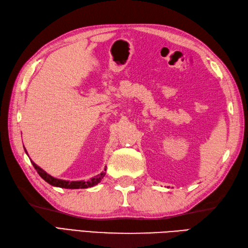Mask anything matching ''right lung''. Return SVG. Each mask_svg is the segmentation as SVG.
<instances>
[{
  "mask_svg": "<svg viewBox=\"0 0 248 248\" xmlns=\"http://www.w3.org/2000/svg\"><path fill=\"white\" fill-rule=\"evenodd\" d=\"M25 152H26V150H25ZM26 153H27V152H26ZM31 163H32V166L36 170V172L39 173V175L46 182H48L49 185H51L53 186H58V187H62V188H87V187H91V186H96L97 183L100 182V180L103 179L104 176L106 175L105 172H101L99 175L95 176V177H93V178L89 179L87 181H84V180H80V181L62 180V179L54 178V177L47 174L45 170H42L39 166H36V164L32 160H31ZM105 170H106V169H105Z\"/></svg>",
  "mask_w": 248,
  "mask_h": 248,
  "instance_id": "add662e5",
  "label": "right lung"
}]
</instances>
